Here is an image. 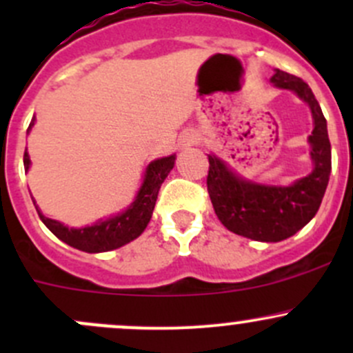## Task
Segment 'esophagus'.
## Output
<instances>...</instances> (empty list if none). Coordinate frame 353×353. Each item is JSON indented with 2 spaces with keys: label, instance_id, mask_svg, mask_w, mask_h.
Returning a JSON list of instances; mask_svg holds the SVG:
<instances>
[{
  "label": "esophagus",
  "instance_id": "obj_1",
  "mask_svg": "<svg viewBox=\"0 0 353 353\" xmlns=\"http://www.w3.org/2000/svg\"><path fill=\"white\" fill-rule=\"evenodd\" d=\"M194 141H196V138H193V137L186 138V141H184V147H191V145H193Z\"/></svg>",
  "mask_w": 353,
  "mask_h": 353
}]
</instances>
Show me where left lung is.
Returning a JSON list of instances; mask_svg holds the SVG:
<instances>
[{
    "label": "left lung",
    "mask_w": 353,
    "mask_h": 353,
    "mask_svg": "<svg viewBox=\"0 0 353 353\" xmlns=\"http://www.w3.org/2000/svg\"><path fill=\"white\" fill-rule=\"evenodd\" d=\"M272 81L294 90L311 108L314 130L309 137L314 170L292 186H261L239 179L229 167L208 155L210 199L220 222L234 234L263 243H279L301 230L319 210L331 172V145L326 119L314 94L299 77L276 70Z\"/></svg>",
    "instance_id": "8db88e82"
}]
</instances>
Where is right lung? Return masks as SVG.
Wrapping results in <instances>:
<instances>
[{"label": "right lung", "mask_w": 353, "mask_h": 353, "mask_svg": "<svg viewBox=\"0 0 353 353\" xmlns=\"http://www.w3.org/2000/svg\"><path fill=\"white\" fill-rule=\"evenodd\" d=\"M32 126H34V119H32L27 131H30ZM174 160H176V155L154 160V162L147 167L143 186L140 188L138 196L133 203H131L130 208H128L126 212L121 213V215L112 216V219L104 220V222L95 223V225L92 227L68 229L63 223L42 215V213L39 212L37 206H35V208H37V213L39 216H41L42 222H44V225L48 227L58 239L70 244L71 248H77L85 252H104L110 251V249H117L121 248V245L128 244L130 241L137 239V237L147 229L148 222H150L152 219V212H154L155 208L159 190L160 186H162L163 179L167 177V174L172 170ZM23 165L27 170L28 167H30V159H28L27 152L23 154Z\"/></svg>", "instance_id": "right-lung-1"}]
</instances>
